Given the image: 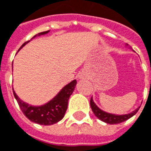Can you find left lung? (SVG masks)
<instances>
[{"instance_id": "left-lung-1", "label": "left lung", "mask_w": 151, "mask_h": 151, "mask_svg": "<svg viewBox=\"0 0 151 151\" xmlns=\"http://www.w3.org/2000/svg\"><path fill=\"white\" fill-rule=\"evenodd\" d=\"M90 104L91 107L92 111L94 112V114L96 115V117L98 118L99 119L102 120L103 122H105L106 123H109V124H116V123H123L126 120L129 119L130 118H131L133 115L138 112L139 108H137L135 111H134L133 112H131L130 114H123V115H116V114H109V113H106V112L104 111L99 108L98 106H96V104L93 101L92 98H91L90 100Z\"/></svg>"}]
</instances>
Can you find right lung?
Here are the masks:
<instances>
[{"label": "right lung", "mask_w": 151, "mask_h": 151, "mask_svg": "<svg viewBox=\"0 0 151 151\" xmlns=\"http://www.w3.org/2000/svg\"><path fill=\"white\" fill-rule=\"evenodd\" d=\"M47 32H48V31L40 32V33L37 34L36 36H34L32 39H33L34 37H36L37 36L44 35V34H46ZM28 42H29V40L24 43L20 48L24 46ZM76 83V80L71 81L70 83L66 85L60 91V93L53 99L52 100L48 102L47 104H46L44 106H30L28 104L24 103L17 96V94L13 91V89H12V91H13V95L15 96L16 99L19 104L20 110L22 111L23 114L25 115L26 117L33 123H38L40 125L47 126L56 123L63 119L67 111V108H68L69 97L74 91Z\"/></svg>", "instance_id": "obj_1"}]
</instances>
